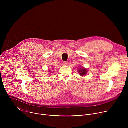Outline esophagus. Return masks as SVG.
<instances>
[{"label": "esophagus", "mask_w": 128, "mask_h": 128, "mask_svg": "<svg viewBox=\"0 0 128 128\" xmlns=\"http://www.w3.org/2000/svg\"><path fill=\"white\" fill-rule=\"evenodd\" d=\"M63 65H64V66H67L68 64L67 62H64L63 63Z\"/></svg>", "instance_id": "obj_1"}]
</instances>
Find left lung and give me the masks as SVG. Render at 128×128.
Instances as JSON below:
<instances>
[{
	"label": "left lung",
	"instance_id": "left-lung-1",
	"mask_svg": "<svg viewBox=\"0 0 128 128\" xmlns=\"http://www.w3.org/2000/svg\"><path fill=\"white\" fill-rule=\"evenodd\" d=\"M78 73L80 74V76H85L86 74L88 73V69L84 67L83 66H78Z\"/></svg>",
	"mask_w": 128,
	"mask_h": 128
}]
</instances>
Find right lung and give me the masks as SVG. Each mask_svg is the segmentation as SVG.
<instances>
[{"mask_svg":"<svg viewBox=\"0 0 128 128\" xmlns=\"http://www.w3.org/2000/svg\"><path fill=\"white\" fill-rule=\"evenodd\" d=\"M52 71L51 70H49V72H50V74H50V73H52Z\"/></svg>","mask_w":128,"mask_h":128,"instance_id":"add662e5","label":"right lung"}]
</instances>
